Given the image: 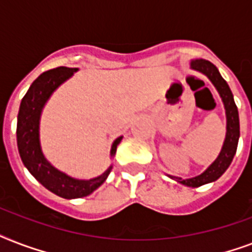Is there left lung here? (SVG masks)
Wrapping results in <instances>:
<instances>
[{
	"label": "left lung",
	"instance_id": "left-lung-1",
	"mask_svg": "<svg viewBox=\"0 0 252 252\" xmlns=\"http://www.w3.org/2000/svg\"><path fill=\"white\" fill-rule=\"evenodd\" d=\"M189 68L192 70H196V72L204 74L208 80L211 81L212 85L216 87V90L222 99L223 107H225V115H226V136H225V141H223V145L221 148L219 157L208 166L207 170L201 172L200 175L188 178V179H182L179 176L167 175L168 178L176 180L178 183L187 186V187L195 188L217 180L230 166L231 161H233V158L237 153V146H238L239 115L230 87H229L226 81L223 80L222 76L220 74L219 69L216 68L211 61L203 60V59L191 60Z\"/></svg>",
	"mask_w": 252,
	"mask_h": 252
}]
</instances>
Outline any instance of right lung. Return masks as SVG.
<instances>
[{"label":"right lung","instance_id":"obj_1","mask_svg":"<svg viewBox=\"0 0 252 252\" xmlns=\"http://www.w3.org/2000/svg\"><path fill=\"white\" fill-rule=\"evenodd\" d=\"M78 68L52 69L37 77L30 86L19 106L17 120V145L25 167L47 189L64 199H80L89 196L100 187L110 175L112 165L99 176L91 179H77L60 171L45 158L40 144V118L51 95L68 81ZM123 136L112 142L110 157L114 158Z\"/></svg>","mask_w":252,"mask_h":252}]
</instances>
